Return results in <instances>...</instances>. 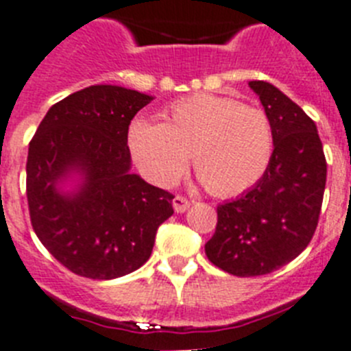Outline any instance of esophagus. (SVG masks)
<instances>
[{
	"instance_id": "esophagus-1",
	"label": "esophagus",
	"mask_w": 351,
	"mask_h": 351,
	"mask_svg": "<svg viewBox=\"0 0 351 351\" xmlns=\"http://www.w3.org/2000/svg\"><path fill=\"white\" fill-rule=\"evenodd\" d=\"M189 207H191V202L187 198H185V196H180V194H176L175 198H173V208H175V212H178V214L185 212Z\"/></svg>"
}]
</instances>
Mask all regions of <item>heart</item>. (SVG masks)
<instances>
[{"label": "heart", "mask_w": 351, "mask_h": 351, "mask_svg": "<svg viewBox=\"0 0 351 351\" xmlns=\"http://www.w3.org/2000/svg\"><path fill=\"white\" fill-rule=\"evenodd\" d=\"M128 144L153 184H175L193 153L203 185L216 196H235L266 173L273 132L261 108L225 96L194 94L171 103L162 112V123L135 121Z\"/></svg>", "instance_id": "heart-1"}]
</instances>
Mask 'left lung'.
<instances>
[{"mask_svg": "<svg viewBox=\"0 0 351 351\" xmlns=\"http://www.w3.org/2000/svg\"><path fill=\"white\" fill-rule=\"evenodd\" d=\"M273 132L266 173L234 202L217 207L205 244L208 261L235 276L267 275L311 243L326 184V160L316 123L267 82H250Z\"/></svg>", "mask_w": 351, "mask_h": 351, "instance_id": "1", "label": "left lung"}]
</instances>
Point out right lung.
<instances>
[{
	"label": "right lung",
	"instance_id": "add662e5",
	"mask_svg": "<svg viewBox=\"0 0 351 351\" xmlns=\"http://www.w3.org/2000/svg\"><path fill=\"white\" fill-rule=\"evenodd\" d=\"M153 96L90 85L55 103L28 148L26 196L35 234L62 266L94 280L139 269L173 194L132 173L128 126ZM79 178L71 191L63 184Z\"/></svg>",
	"mask_w": 351,
	"mask_h": 351
}]
</instances>
